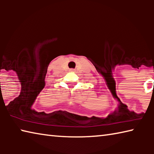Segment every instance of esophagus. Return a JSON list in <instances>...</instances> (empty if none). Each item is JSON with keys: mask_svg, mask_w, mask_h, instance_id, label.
Listing matches in <instances>:
<instances>
[{"mask_svg": "<svg viewBox=\"0 0 154 154\" xmlns=\"http://www.w3.org/2000/svg\"><path fill=\"white\" fill-rule=\"evenodd\" d=\"M70 71H75V69H70Z\"/></svg>", "mask_w": 154, "mask_h": 154, "instance_id": "obj_1", "label": "esophagus"}]
</instances>
